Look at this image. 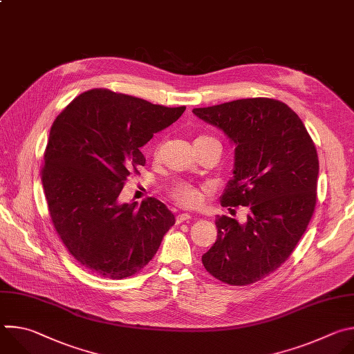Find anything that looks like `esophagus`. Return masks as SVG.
Instances as JSON below:
<instances>
[{
	"label": "esophagus",
	"instance_id": "esophagus-1",
	"mask_svg": "<svg viewBox=\"0 0 354 354\" xmlns=\"http://www.w3.org/2000/svg\"><path fill=\"white\" fill-rule=\"evenodd\" d=\"M190 218H192V216H190V214H187V213L178 214V216H176V223H178V224H180V223H183V221H189Z\"/></svg>",
	"mask_w": 354,
	"mask_h": 354
}]
</instances>
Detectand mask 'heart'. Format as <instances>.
<instances>
[{
    "label": "heart",
    "instance_id": "1",
    "mask_svg": "<svg viewBox=\"0 0 354 354\" xmlns=\"http://www.w3.org/2000/svg\"><path fill=\"white\" fill-rule=\"evenodd\" d=\"M205 138H210V137L209 136H201L197 140H205ZM160 157H161V145L157 144V147L154 149V158L160 160ZM171 197L176 201L178 205H180L183 207H187V209H193V207H197L200 205L201 198H203V192H201V189H198V187H196L190 183L180 182V183H176L171 189Z\"/></svg>",
    "mask_w": 354,
    "mask_h": 354
}]
</instances>
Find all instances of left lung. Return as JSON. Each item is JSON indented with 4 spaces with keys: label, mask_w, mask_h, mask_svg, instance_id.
<instances>
[{
    "label": "left lung",
    "mask_w": 354,
    "mask_h": 354,
    "mask_svg": "<svg viewBox=\"0 0 354 354\" xmlns=\"http://www.w3.org/2000/svg\"><path fill=\"white\" fill-rule=\"evenodd\" d=\"M193 113L235 144L234 178L221 206L249 209L245 224L227 216L216 218L217 241L201 262L223 283H257L287 261L314 214L315 144L298 115L270 97L238 99Z\"/></svg>",
    "instance_id": "8db88e82"
}]
</instances>
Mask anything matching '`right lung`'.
I'll return each instance as SVG.
<instances>
[{
	"label": "right lung",
	"instance_id": "1",
	"mask_svg": "<svg viewBox=\"0 0 354 354\" xmlns=\"http://www.w3.org/2000/svg\"><path fill=\"white\" fill-rule=\"evenodd\" d=\"M186 106L91 89L56 118L41 182L50 218L70 254L95 274L120 280L154 258L174 214L156 197L120 203L130 174L145 164L140 148L176 122Z\"/></svg>",
	"mask_w": 354,
	"mask_h": 354
}]
</instances>
